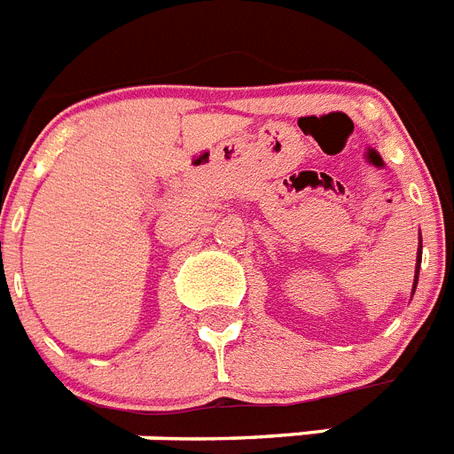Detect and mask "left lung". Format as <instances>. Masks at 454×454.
I'll use <instances>...</instances> for the list:
<instances>
[{"label":"left lung","mask_w":454,"mask_h":454,"mask_svg":"<svg viewBox=\"0 0 454 454\" xmlns=\"http://www.w3.org/2000/svg\"><path fill=\"white\" fill-rule=\"evenodd\" d=\"M420 256H423V243H420V236H419V254H416V275H414V288L411 291H416V284H419V270H420ZM414 295V293H411Z\"/></svg>","instance_id":"8db88e82"}]
</instances>
